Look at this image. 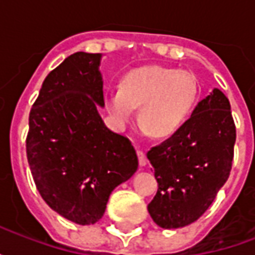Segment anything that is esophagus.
Masks as SVG:
<instances>
[{"mask_svg": "<svg viewBox=\"0 0 255 255\" xmlns=\"http://www.w3.org/2000/svg\"><path fill=\"white\" fill-rule=\"evenodd\" d=\"M136 154H138L139 165H140V166H144V165H146V162H147V158H146V155H144L143 150L136 149Z\"/></svg>", "mask_w": 255, "mask_h": 255, "instance_id": "1", "label": "esophagus"}]
</instances>
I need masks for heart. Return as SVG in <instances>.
<instances>
[{
  "mask_svg": "<svg viewBox=\"0 0 255 255\" xmlns=\"http://www.w3.org/2000/svg\"><path fill=\"white\" fill-rule=\"evenodd\" d=\"M199 95L194 75L180 69L147 65L128 72L120 89L106 95L105 105L119 126H126L140 106L142 127L154 138H168L187 122Z\"/></svg>",
  "mask_w": 255,
  "mask_h": 255,
  "instance_id": "b5f03b06",
  "label": "heart"
}]
</instances>
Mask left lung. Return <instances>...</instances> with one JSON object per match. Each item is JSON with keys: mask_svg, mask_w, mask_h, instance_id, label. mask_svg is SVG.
I'll return each instance as SVG.
<instances>
[{"mask_svg": "<svg viewBox=\"0 0 255 255\" xmlns=\"http://www.w3.org/2000/svg\"><path fill=\"white\" fill-rule=\"evenodd\" d=\"M235 139L230 101L214 89L176 133L147 151L158 183L147 205L155 224L180 228L208 210L230 177Z\"/></svg>", "mask_w": 255, "mask_h": 255, "instance_id": "obj_1", "label": "left lung"}]
</instances>
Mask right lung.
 I'll return each mask as SVG.
<instances>
[{
	"label": "right lung",
	"instance_id": "right-lung-1",
	"mask_svg": "<svg viewBox=\"0 0 255 255\" xmlns=\"http://www.w3.org/2000/svg\"><path fill=\"white\" fill-rule=\"evenodd\" d=\"M101 54H71L43 80L28 117L25 151L43 201L80 225L104 216L111 192L138 169L131 140L102 122Z\"/></svg>",
	"mask_w": 255,
	"mask_h": 255
}]
</instances>
